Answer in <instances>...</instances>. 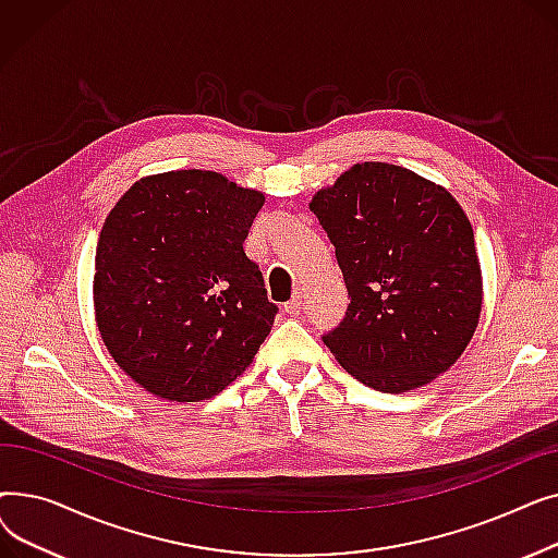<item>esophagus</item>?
<instances>
[{
  "label": "esophagus",
  "mask_w": 558,
  "mask_h": 558,
  "mask_svg": "<svg viewBox=\"0 0 558 558\" xmlns=\"http://www.w3.org/2000/svg\"><path fill=\"white\" fill-rule=\"evenodd\" d=\"M301 305H303V294H301V289H296L294 299H291L289 303H284V312H287L289 316H296V314L301 312Z\"/></svg>",
  "instance_id": "esophagus-1"
}]
</instances>
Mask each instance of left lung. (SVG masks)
Returning a JSON list of instances; mask_svg holds the SVG:
<instances>
[{"mask_svg": "<svg viewBox=\"0 0 558 558\" xmlns=\"http://www.w3.org/2000/svg\"><path fill=\"white\" fill-rule=\"evenodd\" d=\"M310 210L335 244L350 305L324 337L362 385H429L471 343L484 301L473 226L459 201L416 171L357 162Z\"/></svg>", "mask_w": 558, "mask_h": 558, "instance_id": "obj_1", "label": "left lung"}]
</instances>
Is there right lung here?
I'll return each mask as SVG.
<instances>
[{"label": "right lung", "instance_id": "add662e5", "mask_svg": "<svg viewBox=\"0 0 558 558\" xmlns=\"http://www.w3.org/2000/svg\"><path fill=\"white\" fill-rule=\"evenodd\" d=\"M264 194L223 173L144 175L108 213L95 320L133 383L171 402L223 391L253 362L278 307L244 253Z\"/></svg>", "mask_w": 558, "mask_h": 558}]
</instances>
